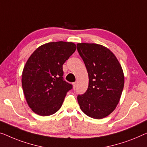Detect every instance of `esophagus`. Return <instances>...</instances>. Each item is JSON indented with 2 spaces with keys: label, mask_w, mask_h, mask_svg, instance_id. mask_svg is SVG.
Instances as JSON below:
<instances>
[{
  "label": "esophagus",
  "mask_w": 147,
  "mask_h": 147,
  "mask_svg": "<svg viewBox=\"0 0 147 147\" xmlns=\"http://www.w3.org/2000/svg\"><path fill=\"white\" fill-rule=\"evenodd\" d=\"M76 86V82H74L73 83V89L74 90H75Z\"/></svg>",
  "instance_id": "obj_1"
}]
</instances>
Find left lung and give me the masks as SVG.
Returning <instances> with one entry per match:
<instances>
[{
    "instance_id": "left-lung-1",
    "label": "left lung",
    "mask_w": 147,
    "mask_h": 147,
    "mask_svg": "<svg viewBox=\"0 0 147 147\" xmlns=\"http://www.w3.org/2000/svg\"><path fill=\"white\" fill-rule=\"evenodd\" d=\"M76 45L89 78L86 92L77 96L78 104L86 115L102 119L113 112L119 102L124 86L121 66L104 46L86 43Z\"/></svg>"
}]
</instances>
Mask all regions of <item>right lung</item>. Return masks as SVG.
<instances>
[{
	"label": "right lung",
	"mask_w": 147,
	"mask_h": 147,
	"mask_svg": "<svg viewBox=\"0 0 147 147\" xmlns=\"http://www.w3.org/2000/svg\"><path fill=\"white\" fill-rule=\"evenodd\" d=\"M76 49L72 42H50L39 46L28 59L22 85L26 102L36 114L51 115L61 108L73 88L63 77V65Z\"/></svg>",
	"instance_id": "obj_1"
}]
</instances>
